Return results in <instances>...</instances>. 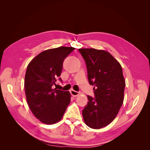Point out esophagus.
<instances>
[{"instance_id": "34e87169", "label": "esophagus", "mask_w": 150, "mask_h": 150, "mask_svg": "<svg viewBox=\"0 0 150 150\" xmlns=\"http://www.w3.org/2000/svg\"><path fill=\"white\" fill-rule=\"evenodd\" d=\"M71 94L72 96H73L74 97H76V96H78V95L80 94L79 92H78V91H76L74 90H71Z\"/></svg>"}]
</instances>
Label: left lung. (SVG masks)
Returning <instances> with one entry per match:
<instances>
[{"label": "left lung", "mask_w": 150, "mask_h": 150, "mask_svg": "<svg viewBox=\"0 0 150 150\" xmlns=\"http://www.w3.org/2000/svg\"><path fill=\"white\" fill-rule=\"evenodd\" d=\"M85 61L94 98L88 96L83 110L86 125L93 129L106 126L115 118L124 100L125 81L121 66L108 52L95 49H79Z\"/></svg>", "instance_id": "obj_1"}]
</instances>
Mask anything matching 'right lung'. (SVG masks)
Instances as JSON below:
<instances>
[{"label": "right lung", "instance_id": "right-lung-1", "mask_svg": "<svg viewBox=\"0 0 150 150\" xmlns=\"http://www.w3.org/2000/svg\"><path fill=\"white\" fill-rule=\"evenodd\" d=\"M72 47H59L40 52L27 67L24 88L27 101L34 115L45 124L60 121L71 102V94L53 88L60 76L63 62L74 51Z\"/></svg>", "mask_w": 150, "mask_h": 150}]
</instances>
